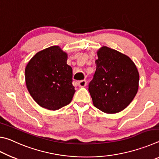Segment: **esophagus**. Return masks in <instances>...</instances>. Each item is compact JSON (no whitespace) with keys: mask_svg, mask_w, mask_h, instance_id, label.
<instances>
[{"mask_svg":"<svg viewBox=\"0 0 159 159\" xmlns=\"http://www.w3.org/2000/svg\"><path fill=\"white\" fill-rule=\"evenodd\" d=\"M87 85V82H86L85 80H80L79 82V87H85V86Z\"/></svg>","mask_w":159,"mask_h":159,"instance_id":"34e87169","label":"esophagus"}]
</instances>
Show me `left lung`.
<instances>
[{
  "label": "left lung",
  "instance_id": "obj_1",
  "mask_svg": "<svg viewBox=\"0 0 159 159\" xmlns=\"http://www.w3.org/2000/svg\"><path fill=\"white\" fill-rule=\"evenodd\" d=\"M98 55L95 73L88 85L94 106L107 114L121 111L138 93V69L130 57L108 47H102Z\"/></svg>",
  "mask_w": 159,
  "mask_h": 159
}]
</instances>
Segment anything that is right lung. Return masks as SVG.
I'll return each mask as SVG.
<instances>
[{"instance_id":"1","label":"right lung","mask_w":159,"mask_h":159,"mask_svg":"<svg viewBox=\"0 0 159 159\" xmlns=\"http://www.w3.org/2000/svg\"><path fill=\"white\" fill-rule=\"evenodd\" d=\"M66 61V52L51 46L36 53L26 65V87L41 107L54 111L71 102L76 90L72 68Z\"/></svg>"}]
</instances>
